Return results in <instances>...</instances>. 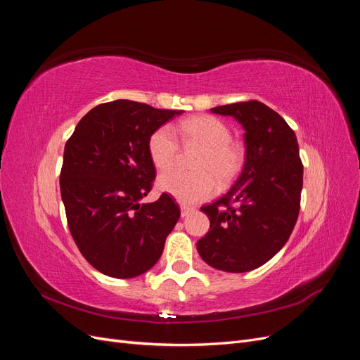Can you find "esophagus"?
<instances>
[{"mask_svg":"<svg viewBox=\"0 0 360 360\" xmlns=\"http://www.w3.org/2000/svg\"><path fill=\"white\" fill-rule=\"evenodd\" d=\"M193 209L192 207H189V205H184V204H181L180 205V212H181V217H186L191 212H192Z\"/></svg>","mask_w":360,"mask_h":360,"instance_id":"esophagus-1","label":"esophagus"}]
</instances>
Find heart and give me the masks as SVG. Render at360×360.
Returning a JSON list of instances; mask_svg holds the SVG:
<instances>
[{"label": "heart", "mask_w": 360, "mask_h": 360, "mask_svg": "<svg viewBox=\"0 0 360 360\" xmlns=\"http://www.w3.org/2000/svg\"><path fill=\"white\" fill-rule=\"evenodd\" d=\"M179 134L184 144L202 148L195 160L197 172L167 171L159 176L158 188L184 204H195L214 193L217 180L228 183L237 177L245 162V151L231 141V132L219 118L197 115L183 120ZM148 156L163 171L174 165L179 155V141L169 126H160L148 138ZM218 179H216L215 177Z\"/></svg>", "instance_id": "heart-1"}]
</instances>
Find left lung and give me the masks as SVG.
Here are the masks:
<instances>
[{"instance_id":"obj_1","label":"left lung","mask_w":360,"mask_h":360,"mask_svg":"<svg viewBox=\"0 0 360 360\" xmlns=\"http://www.w3.org/2000/svg\"><path fill=\"white\" fill-rule=\"evenodd\" d=\"M245 129V165L224 197L201 207L210 230L197 243L207 264L231 274L254 270L275 257L296 225L303 165L292 129L258 101L216 106Z\"/></svg>"}]
</instances>
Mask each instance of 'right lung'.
Returning a JSON list of instances; mask_svg holds the SVG:
<instances>
[{
    "mask_svg": "<svg viewBox=\"0 0 360 360\" xmlns=\"http://www.w3.org/2000/svg\"><path fill=\"white\" fill-rule=\"evenodd\" d=\"M181 112L123 99L97 105L64 147L60 189L69 230L84 258L106 276L146 274L179 221L168 193L139 201L156 177L148 138Z\"/></svg>",
    "mask_w": 360,
    "mask_h": 360,
    "instance_id": "add662e5",
    "label": "right lung"
}]
</instances>
